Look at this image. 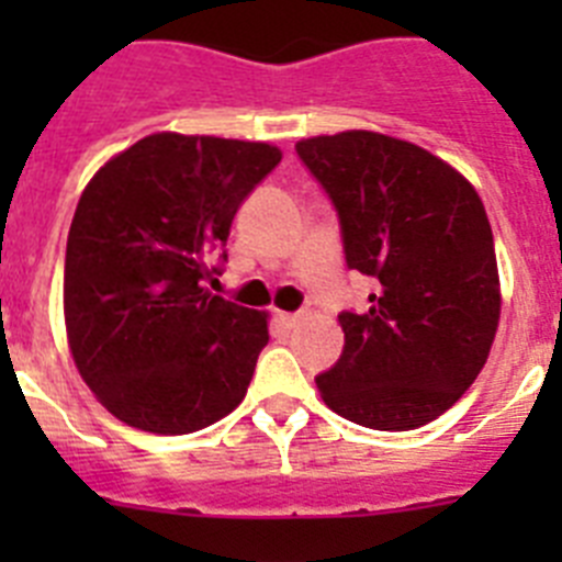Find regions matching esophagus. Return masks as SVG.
Wrapping results in <instances>:
<instances>
[{
	"mask_svg": "<svg viewBox=\"0 0 562 562\" xmlns=\"http://www.w3.org/2000/svg\"><path fill=\"white\" fill-rule=\"evenodd\" d=\"M276 321L284 326V329H295V326L301 324V315H297V312H276Z\"/></svg>",
	"mask_w": 562,
	"mask_h": 562,
	"instance_id": "34e87169",
	"label": "esophagus"
}]
</instances>
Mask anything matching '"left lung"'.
I'll return each instance as SVG.
<instances>
[{"mask_svg": "<svg viewBox=\"0 0 562 562\" xmlns=\"http://www.w3.org/2000/svg\"><path fill=\"white\" fill-rule=\"evenodd\" d=\"M331 200L349 270L376 281L340 312L346 342L317 391L374 430L434 422L484 369L501 315L498 265L479 193L414 143L340 132L295 143Z\"/></svg>", "mask_w": 562, "mask_h": 562, "instance_id": "obj_1", "label": "left lung"}]
</instances>
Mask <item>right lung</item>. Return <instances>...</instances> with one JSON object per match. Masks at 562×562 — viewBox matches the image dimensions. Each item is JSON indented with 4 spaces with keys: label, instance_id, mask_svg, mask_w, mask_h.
Instances as JSON below:
<instances>
[{
    "label": "right lung",
    "instance_id": "1",
    "mask_svg": "<svg viewBox=\"0 0 562 562\" xmlns=\"http://www.w3.org/2000/svg\"><path fill=\"white\" fill-rule=\"evenodd\" d=\"M281 162L267 143L148 134L78 200L64 317L83 382L148 434L202 430L245 400L267 315L207 292L241 202Z\"/></svg>",
    "mask_w": 562,
    "mask_h": 562
}]
</instances>
